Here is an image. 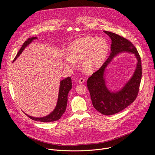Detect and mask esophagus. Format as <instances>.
Returning a JSON list of instances; mask_svg holds the SVG:
<instances>
[{
	"label": "esophagus",
	"mask_w": 155,
	"mask_h": 155,
	"mask_svg": "<svg viewBox=\"0 0 155 155\" xmlns=\"http://www.w3.org/2000/svg\"><path fill=\"white\" fill-rule=\"evenodd\" d=\"M78 82H79V83H81H81H83L84 82V79L83 78H81L79 79Z\"/></svg>",
	"instance_id": "34e87169"
}]
</instances>
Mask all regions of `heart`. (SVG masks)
I'll list each match as a JSON object with an SVG mask.
<instances>
[{
  "instance_id": "heart-1",
  "label": "heart",
  "mask_w": 155,
  "mask_h": 155,
  "mask_svg": "<svg viewBox=\"0 0 155 155\" xmlns=\"http://www.w3.org/2000/svg\"><path fill=\"white\" fill-rule=\"evenodd\" d=\"M108 49V43L102 38L82 37L70 44L68 48L69 56H65V62L72 65L74 63V59H80L83 70L91 73L103 65L107 59Z\"/></svg>"
}]
</instances>
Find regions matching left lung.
<instances>
[{
	"mask_svg": "<svg viewBox=\"0 0 155 155\" xmlns=\"http://www.w3.org/2000/svg\"><path fill=\"white\" fill-rule=\"evenodd\" d=\"M104 32L111 38L112 51L101 68L88 78L87 86L94 108L104 115H112L122 111L136 99L142 78V63L136 48L130 41L117 34L109 31ZM123 52L135 54L138 60L137 69L134 75L121 91L111 92L106 86L104 71L111 59Z\"/></svg>",
	"mask_w": 155,
	"mask_h": 155,
	"instance_id": "left-lung-1",
	"label": "left lung"
}]
</instances>
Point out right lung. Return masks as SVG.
<instances>
[{
    "label": "right lung",
    "mask_w": 155,
    "mask_h": 155,
    "mask_svg": "<svg viewBox=\"0 0 155 155\" xmlns=\"http://www.w3.org/2000/svg\"><path fill=\"white\" fill-rule=\"evenodd\" d=\"M37 37H31L28 38L26 41H25L23 45H22L21 48H20L19 51L17 53L16 57L15 58L14 60L15 61L16 58L20 55V54L23 52V51L25 50V48L35 39H37ZM72 87V79L71 77H67L66 78H64V80H61L60 82V86H59V94H58V102L56 104V106L55 108L54 109L53 111L49 114L48 115L41 117V118H35L31 116H29L25 114L29 118L31 119L34 120V121H39L43 123H48V122H52L54 121H57L59 120L61 117V116L63 115L64 112L65 111L66 107H67L68 104V93L71 90Z\"/></svg>",
    "instance_id": "add662e5"
}]
</instances>
